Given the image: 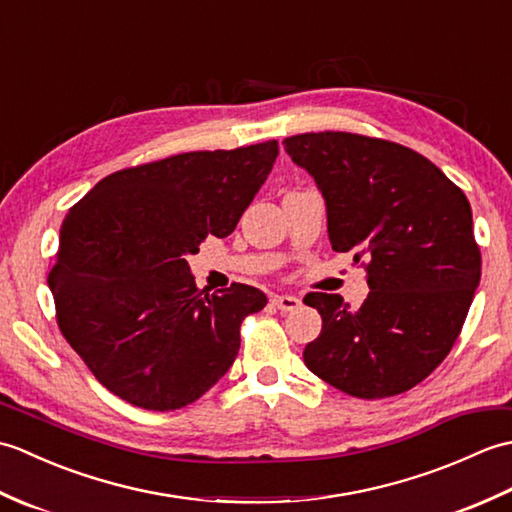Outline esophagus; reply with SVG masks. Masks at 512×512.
I'll list each match as a JSON object with an SVG mask.
<instances>
[{
  "label": "esophagus",
  "mask_w": 512,
  "mask_h": 512,
  "mask_svg": "<svg viewBox=\"0 0 512 512\" xmlns=\"http://www.w3.org/2000/svg\"><path fill=\"white\" fill-rule=\"evenodd\" d=\"M270 303H273V306L281 312H292V310H297L301 306V299L292 297V295H273Z\"/></svg>",
  "instance_id": "1"
}]
</instances>
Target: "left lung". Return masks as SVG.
Returning <instances> with one entry per match:
<instances>
[{"mask_svg":"<svg viewBox=\"0 0 512 512\" xmlns=\"http://www.w3.org/2000/svg\"><path fill=\"white\" fill-rule=\"evenodd\" d=\"M284 147L323 193L332 248L365 258L369 284L356 310L339 295H306L323 328L303 361L354 398L416 387L458 341L480 284L469 200L431 160L391 140L319 132Z\"/></svg>","mask_w":512,"mask_h":512,"instance_id":"8db88e82","label":"left lung"}]
</instances>
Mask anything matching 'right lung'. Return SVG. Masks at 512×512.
I'll use <instances>...</instances> for the list:
<instances>
[{"instance_id": "right-lung-1", "label": "right lung", "mask_w": 512, "mask_h": 512, "mask_svg": "<svg viewBox=\"0 0 512 512\" xmlns=\"http://www.w3.org/2000/svg\"><path fill=\"white\" fill-rule=\"evenodd\" d=\"M277 154L266 140L121 169L65 215L48 277L59 330L129 405L187 407L233 365L239 325L268 299L246 284L209 295L184 257L235 231Z\"/></svg>"}]
</instances>
